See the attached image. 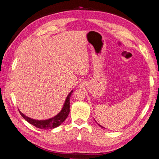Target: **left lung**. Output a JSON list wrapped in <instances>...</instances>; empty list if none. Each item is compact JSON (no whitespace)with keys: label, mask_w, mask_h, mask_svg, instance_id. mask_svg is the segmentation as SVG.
<instances>
[{"label":"left lung","mask_w":159,"mask_h":159,"mask_svg":"<svg viewBox=\"0 0 159 159\" xmlns=\"http://www.w3.org/2000/svg\"><path fill=\"white\" fill-rule=\"evenodd\" d=\"M96 123H97V122H96ZM98 124V123H97ZM98 125H99V126H100L101 127H102V128H105V127H102V126H101V125H99V124H98Z\"/></svg>","instance_id":"left-lung-1"}]
</instances>
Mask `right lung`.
Listing matches in <instances>:
<instances>
[{"label": "right lung", "instance_id": "right-lung-1", "mask_svg": "<svg viewBox=\"0 0 159 159\" xmlns=\"http://www.w3.org/2000/svg\"><path fill=\"white\" fill-rule=\"evenodd\" d=\"M73 90L69 93V94L67 96L66 99H65V102L63 104V106L62 107V110L59 113H58L56 116L52 118H49L48 119L45 120H36L31 119V118L25 116L24 114H23L19 110V112L22 116L23 117V119L27 120L28 123L32 124V125L35 126L38 128L40 129H54L56 127H58L63 123L65 120L67 119L70 113V100L71 95L72 94Z\"/></svg>", "mask_w": 159, "mask_h": 159}]
</instances>
